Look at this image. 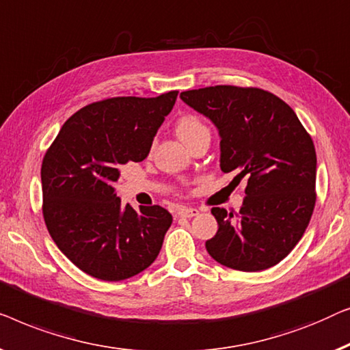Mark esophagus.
<instances>
[{
	"label": "esophagus",
	"instance_id": "obj_1",
	"mask_svg": "<svg viewBox=\"0 0 350 350\" xmlns=\"http://www.w3.org/2000/svg\"><path fill=\"white\" fill-rule=\"evenodd\" d=\"M177 214H179L180 217L190 219V217H195V215H198V209H195V208H180L179 211H177Z\"/></svg>",
	"mask_w": 350,
	"mask_h": 350
}]
</instances>
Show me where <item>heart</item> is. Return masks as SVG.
I'll use <instances>...</instances> for the list:
<instances>
[{"instance_id":"1","label":"heart","mask_w":350,"mask_h":350,"mask_svg":"<svg viewBox=\"0 0 350 350\" xmlns=\"http://www.w3.org/2000/svg\"><path fill=\"white\" fill-rule=\"evenodd\" d=\"M176 133L185 146H190L191 142L198 139V137L206 136V135L209 136V128L198 116L190 114V116L180 117L176 125Z\"/></svg>"}]
</instances>
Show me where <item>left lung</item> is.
<instances>
[{
  "mask_svg": "<svg viewBox=\"0 0 350 350\" xmlns=\"http://www.w3.org/2000/svg\"><path fill=\"white\" fill-rule=\"evenodd\" d=\"M220 135V170L247 177L239 214L213 208L219 224L206 250L238 271L278 265L301 239L316 206L314 142L292 107L257 87L215 85L180 93Z\"/></svg>",
  "mask_w": 350,
  "mask_h": 350,
  "instance_id": "8db88e82",
  "label": "left lung"
}]
</instances>
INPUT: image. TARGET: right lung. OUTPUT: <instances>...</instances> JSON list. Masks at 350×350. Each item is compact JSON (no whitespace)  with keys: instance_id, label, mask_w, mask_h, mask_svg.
I'll use <instances>...</instances> for the list:
<instances>
[{"instance_id":"obj_1","label":"right lung","mask_w":350,"mask_h":350,"mask_svg":"<svg viewBox=\"0 0 350 350\" xmlns=\"http://www.w3.org/2000/svg\"><path fill=\"white\" fill-rule=\"evenodd\" d=\"M177 90L92 103L65 122L42 159V215L57 247L92 278L124 280L154 263L173 215L116 195L120 168L149 155Z\"/></svg>"}]
</instances>
